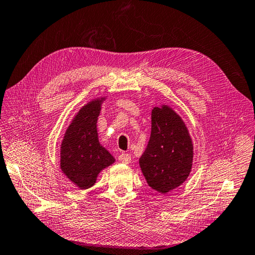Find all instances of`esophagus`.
I'll use <instances>...</instances> for the list:
<instances>
[{
  "mask_svg": "<svg viewBox=\"0 0 255 255\" xmlns=\"http://www.w3.org/2000/svg\"><path fill=\"white\" fill-rule=\"evenodd\" d=\"M118 160L121 161V162H123V163H125V164H128L129 162L131 161V155L130 154H128V153H121L118 155Z\"/></svg>",
  "mask_w": 255,
  "mask_h": 255,
  "instance_id": "34e87169",
  "label": "esophagus"
}]
</instances>
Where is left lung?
<instances>
[{
    "instance_id": "left-lung-1",
    "label": "left lung",
    "mask_w": 255,
    "mask_h": 255,
    "mask_svg": "<svg viewBox=\"0 0 255 255\" xmlns=\"http://www.w3.org/2000/svg\"><path fill=\"white\" fill-rule=\"evenodd\" d=\"M193 142L185 123L170 106L154 107L151 134L139 164L149 186L166 194L186 181L193 165Z\"/></svg>"
}]
</instances>
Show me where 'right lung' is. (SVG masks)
<instances>
[{
  "label": "right lung",
  "mask_w": 255,
  "mask_h": 255,
  "mask_svg": "<svg viewBox=\"0 0 255 255\" xmlns=\"http://www.w3.org/2000/svg\"><path fill=\"white\" fill-rule=\"evenodd\" d=\"M104 100H93L81 108L61 143V171L81 189L93 186L99 173L115 162L114 156L101 145L97 134L96 123Z\"/></svg>",
  "instance_id": "add662e5"
}]
</instances>
